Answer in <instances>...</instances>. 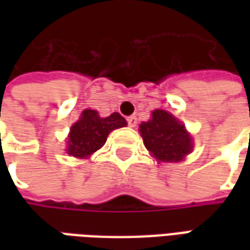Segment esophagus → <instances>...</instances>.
Listing matches in <instances>:
<instances>
[{
	"instance_id": "esophagus-1",
	"label": "esophagus",
	"mask_w": 250,
	"mask_h": 250,
	"mask_svg": "<svg viewBox=\"0 0 250 250\" xmlns=\"http://www.w3.org/2000/svg\"><path fill=\"white\" fill-rule=\"evenodd\" d=\"M127 123L130 127H135L136 123H138V120H136V116H128L127 118Z\"/></svg>"
}]
</instances>
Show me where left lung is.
<instances>
[{"label":"left lung","instance_id":"8db88e82","mask_svg":"<svg viewBox=\"0 0 250 250\" xmlns=\"http://www.w3.org/2000/svg\"><path fill=\"white\" fill-rule=\"evenodd\" d=\"M143 143L161 162H179L191 152V136L185 125L163 109H155L151 120L139 125Z\"/></svg>","mask_w":250,"mask_h":250}]
</instances>
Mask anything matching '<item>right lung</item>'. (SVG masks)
<instances>
[{
  "label": "right lung",
  "mask_w": 250,
  "mask_h": 250,
  "mask_svg": "<svg viewBox=\"0 0 250 250\" xmlns=\"http://www.w3.org/2000/svg\"><path fill=\"white\" fill-rule=\"evenodd\" d=\"M127 122L118 112L100 118L93 109H84L79 122L71 127L66 152L76 158H87L102 148L111 131L125 127Z\"/></svg>",
  "instance_id": "add662e5"
}]
</instances>
